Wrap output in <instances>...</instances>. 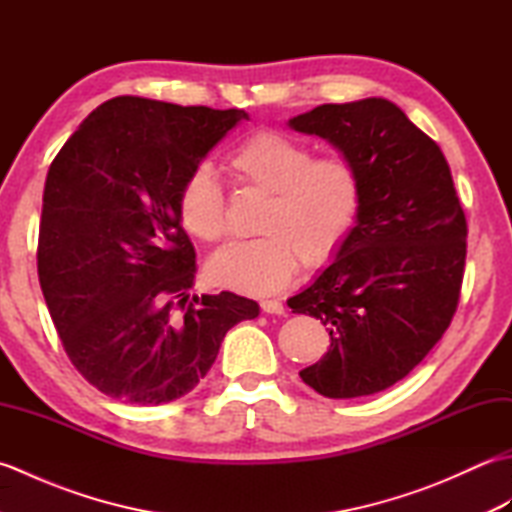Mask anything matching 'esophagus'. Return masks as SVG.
<instances>
[{"mask_svg": "<svg viewBox=\"0 0 512 512\" xmlns=\"http://www.w3.org/2000/svg\"><path fill=\"white\" fill-rule=\"evenodd\" d=\"M259 306H262V310L268 312V314H284L286 312L284 303L277 301V299H264L262 303H259Z\"/></svg>", "mask_w": 512, "mask_h": 512, "instance_id": "esophagus-1", "label": "esophagus"}]
</instances>
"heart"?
<instances>
[{
	"mask_svg": "<svg viewBox=\"0 0 512 512\" xmlns=\"http://www.w3.org/2000/svg\"><path fill=\"white\" fill-rule=\"evenodd\" d=\"M239 187L268 200L250 242L215 253L209 277L246 295H270L290 284L299 262L308 270L332 264L350 242L363 211V176L343 154L314 156L310 145L279 129H257L226 156ZM176 209L182 226L204 244L226 235V195L206 167L184 176Z\"/></svg>",
	"mask_w": 512,
	"mask_h": 512,
	"instance_id": "1",
	"label": "heart"
}]
</instances>
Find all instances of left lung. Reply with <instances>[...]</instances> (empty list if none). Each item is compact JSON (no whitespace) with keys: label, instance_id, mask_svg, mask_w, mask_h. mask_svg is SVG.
<instances>
[{"label":"left lung","instance_id":"left-lung-1","mask_svg":"<svg viewBox=\"0 0 512 512\" xmlns=\"http://www.w3.org/2000/svg\"><path fill=\"white\" fill-rule=\"evenodd\" d=\"M290 127L330 140L365 187L350 242L288 299L330 332L328 354L299 376L328 398L378 394L431 352L458 310L469 228L449 162L385 99L325 103Z\"/></svg>","mask_w":512,"mask_h":512}]
</instances>
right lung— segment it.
<instances>
[{
  "label": "right lung",
  "instance_id": "obj_1",
  "mask_svg": "<svg viewBox=\"0 0 512 512\" xmlns=\"http://www.w3.org/2000/svg\"><path fill=\"white\" fill-rule=\"evenodd\" d=\"M244 110L116 96L54 156L37 273L63 350L101 394L162 405L200 383L224 334L259 306L235 292L189 299L195 250L176 198Z\"/></svg>",
  "mask_w": 512,
  "mask_h": 512
}]
</instances>
